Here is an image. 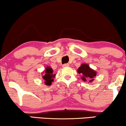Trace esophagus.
Segmentation results:
<instances>
[{
	"label": "esophagus",
	"mask_w": 126,
	"mask_h": 126,
	"mask_svg": "<svg viewBox=\"0 0 126 126\" xmlns=\"http://www.w3.org/2000/svg\"><path fill=\"white\" fill-rule=\"evenodd\" d=\"M63 67H69V64H63Z\"/></svg>",
	"instance_id": "esophagus-1"
}]
</instances>
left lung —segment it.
<instances>
[{
    "mask_svg": "<svg viewBox=\"0 0 126 126\" xmlns=\"http://www.w3.org/2000/svg\"><path fill=\"white\" fill-rule=\"evenodd\" d=\"M78 73L81 75V79L84 81H89V83H92L94 80V78L96 76L97 73L95 70L90 67L86 63H83L78 68Z\"/></svg>",
    "mask_w": 126,
    "mask_h": 126,
    "instance_id": "1",
    "label": "left lung"
}]
</instances>
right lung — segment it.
I'll return each mask as SVG.
<instances>
[{"mask_svg": "<svg viewBox=\"0 0 126 126\" xmlns=\"http://www.w3.org/2000/svg\"><path fill=\"white\" fill-rule=\"evenodd\" d=\"M42 75H43L42 78L45 80V84L47 86L51 85L56 76V74L53 73L52 68L50 66H47L45 70L42 72Z\"/></svg>", "mask_w": 126, "mask_h": 126, "instance_id": "right-lung-1", "label": "right lung"}]
</instances>
